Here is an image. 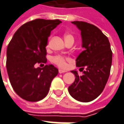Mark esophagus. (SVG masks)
<instances>
[{"label":"esophagus","instance_id":"34e87169","mask_svg":"<svg viewBox=\"0 0 124 124\" xmlns=\"http://www.w3.org/2000/svg\"><path fill=\"white\" fill-rule=\"evenodd\" d=\"M66 72V71H65V70H61V69L59 70V72L60 74L64 73V72Z\"/></svg>","mask_w":124,"mask_h":124}]
</instances>
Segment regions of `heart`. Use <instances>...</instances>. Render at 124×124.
Returning <instances> with one entry per match:
<instances>
[{
	"label": "heart",
	"mask_w": 124,
	"mask_h": 124,
	"mask_svg": "<svg viewBox=\"0 0 124 124\" xmlns=\"http://www.w3.org/2000/svg\"><path fill=\"white\" fill-rule=\"evenodd\" d=\"M64 39L65 41L68 39H74V38L70 34L66 33L64 35ZM68 60H69L68 58L63 56H60V55L56 56L52 59L53 62L55 64L57 65L58 66H59L60 68H65L67 66V61Z\"/></svg>",
	"instance_id": "heart-1"
}]
</instances>
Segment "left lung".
<instances>
[{"instance_id": "obj_1", "label": "left lung", "mask_w": 124, "mask_h": 124, "mask_svg": "<svg viewBox=\"0 0 124 124\" xmlns=\"http://www.w3.org/2000/svg\"><path fill=\"white\" fill-rule=\"evenodd\" d=\"M81 31L82 47L85 48L76 59L77 67L85 68L82 76L77 70L73 83L68 87L70 94L81 102H89L102 93L110 72L112 52L110 44L97 27L83 21H72Z\"/></svg>"}]
</instances>
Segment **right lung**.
<instances>
[{"label":"right lung","mask_w":124,"mask_h":124,"mask_svg":"<svg viewBox=\"0 0 124 124\" xmlns=\"http://www.w3.org/2000/svg\"><path fill=\"white\" fill-rule=\"evenodd\" d=\"M59 20L36 19L21 26L7 49L6 67L9 81L17 94L28 101H38L47 94L52 79L59 70L52 65L36 68V63H46V45L50 32Z\"/></svg>","instance_id":"obj_1"}]
</instances>
